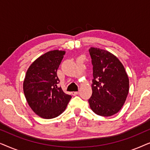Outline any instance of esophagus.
I'll return each instance as SVG.
<instances>
[{"label": "esophagus", "mask_w": 150, "mask_h": 150, "mask_svg": "<svg viewBox=\"0 0 150 150\" xmlns=\"http://www.w3.org/2000/svg\"><path fill=\"white\" fill-rule=\"evenodd\" d=\"M79 93V91H74V92H71V94H72L73 96H76Z\"/></svg>", "instance_id": "1"}]
</instances>
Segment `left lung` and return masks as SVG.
<instances>
[{
  "mask_svg": "<svg viewBox=\"0 0 150 150\" xmlns=\"http://www.w3.org/2000/svg\"><path fill=\"white\" fill-rule=\"evenodd\" d=\"M89 54L93 65L92 95L88 102L98 115L116 114L126 102L129 91V79L124 65L107 50L91 47Z\"/></svg>",
  "mask_w": 150,
  "mask_h": 150,
  "instance_id": "1",
  "label": "left lung"
}]
</instances>
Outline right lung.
Returning a JSON list of instances; mask_svg holds the SVG:
<instances>
[{
	"label": "right lung",
	"instance_id": "right-lung-1",
	"mask_svg": "<svg viewBox=\"0 0 150 150\" xmlns=\"http://www.w3.org/2000/svg\"><path fill=\"white\" fill-rule=\"evenodd\" d=\"M65 51L54 50L42 54L26 71L23 90L28 105L44 119H52L65 110L71 96L65 93L57 84V71Z\"/></svg>",
	"mask_w": 150,
	"mask_h": 150
}]
</instances>
